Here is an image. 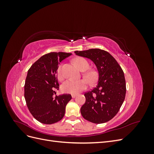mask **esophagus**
Here are the masks:
<instances>
[{
  "label": "esophagus",
  "mask_w": 154,
  "mask_h": 154,
  "mask_svg": "<svg viewBox=\"0 0 154 154\" xmlns=\"http://www.w3.org/2000/svg\"><path fill=\"white\" fill-rule=\"evenodd\" d=\"M71 96H72V98H75L76 96V94H72Z\"/></svg>",
  "instance_id": "34e87169"
}]
</instances>
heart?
Listing matches in <instances>:
<instances>
[{"mask_svg": "<svg viewBox=\"0 0 154 154\" xmlns=\"http://www.w3.org/2000/svg\"><path fill=\"white\" fill-rule=\"evenodd\" d=\"M74 62L81 71H85L89 68V63L84 58L78 57L74 60ZM57 77L60 80L63 79V75L61 71V67H59L57 69ZM84 76L91 82H94L96 79V73L94 71H88L84 74ZM88 86V82L85 79H82L79 80H68L63 83L61 85V90L64 93L67 94H77L83 90H85Z\"/></svg>", "mask_w": 154, "mask_h": 154, "instance_id": "heart-1", "label": "heart"}]
</instances>
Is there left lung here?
I'll return each instance as SVG.
<instances>
[{
    "label": "left lung",
    "mask_w": 154,
    "mask_h": 154,
    "mask_svg": "<svg viewBox=\"0 0 154 154\" xmlns=\"http://www.w3.org/2000/svg\"><path fill=\"white\" fill-rule=\"evenodd\" d=\"M74 53L90 59L98 72L96 87L84 94L85 103L80 109L83 118L96 124L109 122L117 114L125 100L126 82L123 70L104 50L91 49Z\"/></svg>",
    "instance_id": "1"
}]
</instances>
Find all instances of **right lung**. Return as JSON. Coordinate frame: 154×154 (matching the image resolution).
<instances>
[{"mask_svg": "<svg viewBox=\"0 0 154 154\" xmlns=\"http://www.w3.org/2000/svg\"><path fill=\"white\" fill-rule=\"evenodd\" d=\"M71 53L52 52L40 57L27 71L24 85L26 104L32 116L39 122L51 125L61 120L71 94L53 96L59 89L58 65Z\"/></svg>", "mask_w": 154, "mask_h": 154, "instance_id": "1", "label": "right lung"}]
</instances>
